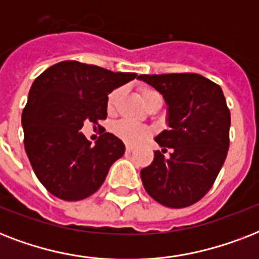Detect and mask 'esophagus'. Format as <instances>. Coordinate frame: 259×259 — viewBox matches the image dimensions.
<instances>
[{
    "mask_svg": "<svg viewBox=\"0 0 259 259\" xmlns=\"http://www.w3.org/2000/svg\"><path fill=\"white\" fill-rule=\"evenodd\" d=\"M126 152H127V153H132V152H133V146L126 145Z\"/></svg>",
    "mask_w": 259,
    "mask_h": 259,
    "instance_id": "34e87169",
    "label": "esophagus"
}]
</instances>
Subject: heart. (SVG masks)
<instances>
[{
	"mask_svg": "<svg viewBox=\"0 0 259 259\" xmlns=\"http://www.w3.org/2000/svg\"><path fill=\"white\" fill-rule=\"evenodd\" d=\"M119 95H121V90L119 89L114 90L113 93H110L109 98H107V111L109 113H113L115 110ZM140 97H141L144 105L146 106L149 102L154 101L157 98H161V95L156 90L150 89V87H141L140 89ZM114 133L127 144H138V142H141L144 138L149 136V129L145 127V126L133 123V122L119 121L114 125Z\"/></svg>",
	"mask_w": 259,
	"mask_h": 259,
	"instance_id": "heart-1",
	"label": "heart"
}]
</instances>
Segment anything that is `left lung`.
Wrapping results in <instances>:
<instances>
[{
	"label": "left lung",
	"mask_w": 259,
	"mask_h": 259,
	"mask_svg": "<svg viewBox=\"0 0 259 259\" xmlns=\"http://www.w3.org/2000/svg\"><path fill=\"white\" fill-rule=\"evenodd\" d=\"M168 106V130L156 136L162 149L141 170L144 188L170 208L195 204L212 187L230 145L231 115L221 86L199 74L140 75ZM172 149L170 157L162 153Z\"/></svg>",
	"instance_id": "left-lung-1"
}]
</instances>
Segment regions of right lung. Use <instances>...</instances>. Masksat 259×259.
Segmentation results:
<instances>
[{"instance_id": "add662e5", "label": "right lung", "mask_w": 259, "mask_h": 259, "mask_svg": "<svg viewBox=\"0 0 259 259\" xmlns=\"http://www.w3.org/2000/svg\"><path fill=\"white\" fill-rule=\"evenodd\" d=\"M137 78L67 60L34 79L21 117L26 156L47 191L67 201L86 199L103 184L125 153L123 142L103 130L95 145L80 129L107 117V95Z\"/></svg>"}]
</instances>
